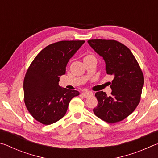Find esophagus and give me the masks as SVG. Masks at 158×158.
Masks as SVG:
<instances>
[{
  "label": "esophagus",
  "instance_id": "34e87169",
  "mask_svg": "<svg viewBox=\"0 0 158 158\" xmlns=\"http://www.w3.org/2000/svg\"><path fill=\"white\" fill-rule=\"evenodd\" d=\"M93 95V92L90 91V90H85V91L82 93V95L85 98H89V97H90V96H92Z\"/></svg>",
  "mask_w": 158,
  "mask_h": 158
}]
</instances>
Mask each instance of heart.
Segmentation results:
<instances>
[{
  "label": "heart",
  "mask_w": 158,
  "mask_h": 158,
  "mask_svg": "<svg viewBox=\"0 0 158 158\" xmlns=\"http://www.w3.org/2000/svg\"><path fill=\"white\" fill-rule=\"evenodd\" d=\"M89 56H86L84 57V58H87V57H89Z\"/></svg>",
  "instance_id": "b5f03b06"
}]
</instances>
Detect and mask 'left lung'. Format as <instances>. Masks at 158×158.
Returning a JSON list of instances; mask_svg holds the SVG:
<instances>
[{"label":"left lung","instance_id":"8db88e82","mask_svg":"<svg viewBox=\"0 0 158 158\" xmlns=\"http://www.w3.org/2000/svg\"><path fill=\"white\" fill-rule=\"evenodd\" d=\"M95 52L103 58L107 74L114 76L111 93L95 94L98 101L93 112L110 123L121 121L132 113L140 102L143 75L132 53L121 42L111 40H89Z\"/></svg>","mask_w":158,"mask_h":158}]
</instances>
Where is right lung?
<instances>
[{"mask_svg": "<svg viewBox=\"0 0 158 158\" xmlns=\"http://www.w3.org/2000/svg\"><path fill=\"white\" fill-rule=\"evenodd\" d=\"M84 40L60 41L42 49L29 67L23 88L26 108L44 125L56 123L65 116L70 100L79 95L58 85L67 64Z\"/></svg>", "mask_w": 158, "mask_h": 158, "instance_id": "right-lung-1", "label": "right lung"}]
</instances>
